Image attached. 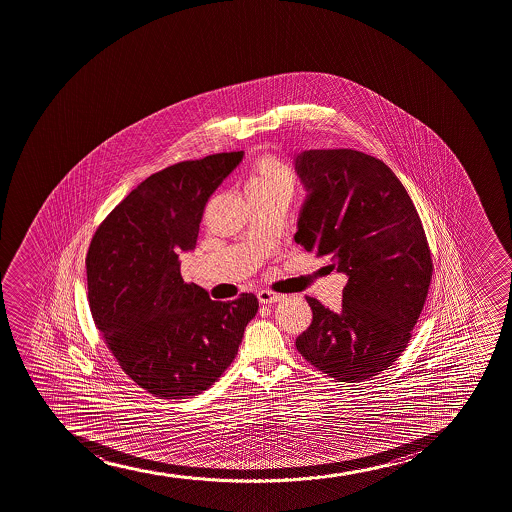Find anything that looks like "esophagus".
<instances>
[{
  "instance_id": "obj_1",
  "label": "esophagus",
  "mask_w": 512,
  "mask_h": 512,
  "mask_svg": "<svg viewBox=\"0 0 512 512\" xmlns=\"http://www.w3.org/2000/svg\"><path fill=\"white\" fill-rule=\"evenodd\" d=\"M257 298H259L260 303H264V305H272V303H277V301H281L282 294L274 293V291H259L257 293Z\"/></svg>"
}]
</instances>
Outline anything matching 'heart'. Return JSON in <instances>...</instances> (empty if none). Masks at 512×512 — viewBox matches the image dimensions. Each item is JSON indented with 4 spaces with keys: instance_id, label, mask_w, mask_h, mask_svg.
Segmentation results:
<instances>
[{
    "instance_id": "b5f03b06",
    "label": "heart",
    "mask_w": 512,
    "mask_h": 512,
    "mask_svg": "<svg viewBox=\"0 0 512 512\" xmlns=\"http://www.w3.org/2000/svg\"><path fill=\"white\" fill-rule=\"evenodd\" d=\"M293 177L288 167L272 156L260 158L253 167L247 182L248 196L264 194L272 190L291 189Z\"/></svg>"
}]
</instances>
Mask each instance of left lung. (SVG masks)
<instances>
[{
  "label": "left lung",
  "instance_id": "left-lung-1",
  "mask_svg": "<svg viewBox=\"0 0 512 512\" xmlns=\"http://www.w3.org/2000/svg\"><path fill=\"white\" fill-rule=\"evenodd\" d=\"M294 168L306 189L294 240L347 276L340 311L306 296L313 320L296 349L322 373L359 383L405 351L431 284V250L414 202L378 158L308 150Z\"/></svg>",
  "mask_w": 512,
  "mask_h": 512
}]
</instances>
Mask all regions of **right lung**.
<instances>
[{"label": "right lung", "instance_id": "add662e5", "mask_svg": "<svg viewBox=\"0 0 512 512\" xmlns=\"http://www.w3.org/2000/svg\"><path fill=\"white\" fill-rule=\"evenodd\" d=\"M243 151L182 161L151 175L98 226L87 255L90 310L136 385L161 398L199 395L235 359L257 296L213 301L184 281L206 202Z\"/></svg>", "mask_w": 512, "mask_h": 512}]
</instances>
